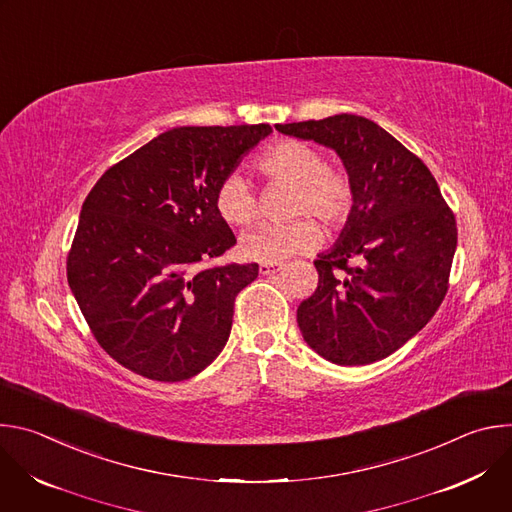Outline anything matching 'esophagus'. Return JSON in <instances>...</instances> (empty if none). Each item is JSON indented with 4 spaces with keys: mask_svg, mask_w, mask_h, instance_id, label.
Listing matches in <instances>:
<instances>
[{
    "mask_svg": "<svg viewBox=\"0 0 512 512\" xmlns=\"http://www.w3.org/2000/svg\"><path fill=\"white\" fill-rule=\"evenodd\" d=\"M281 269H283V263H261L259 265V273L261 275H273V273H277Z\"/></svg>",
    "mask_w": 512,
    "mask_h": 512,
    "instance_id": "esophagus-1",
    "label": "esophagus"
}]
</instances>
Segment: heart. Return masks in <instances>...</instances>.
<instances>
[{"mask_svg": "<svg viewBox=\"0 0 512 512\" xmlns=\"http://www.w3.org/2000/svg\"><path fill=\"white\" fill-rule=\"evenodd\" d=\"M257 168L273 182L294 186L289 214H312L328 229H340L354 210L356 192L352 178L342 168L326 166V160L314 145L300 139H279L257 158ZM214 206L218 216L229 225H251L259 214V202L253 186L241 174H229L216 186ZM322 233L310 218L289 225H263L245 233L239 241V253L247 261L279 263L291 255L316 249Z\"/></svg>", "mask_w": 512, "mask_h": 512, "instance_id": "heart-1", "label": "heart"}]
</instances>
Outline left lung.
Segmentation results:
<instances>
[{"instance_id":"8db88e82","label":"left lung","mask_w":512,"mask_h":512,"mask_svg":"<svg viewBox=\"0 0 512 512\" xmlns=\"http://www.w3.org/2000/svg\"><path fill=\"white\" fill-rule=\"evenodd\" d=\"M275 129L332 148L356 192L338 243L314 261L318 287L298 308L304 340L344 367L387 358L448 294L456 216L429 168L367 117L342 113Z\"/></svg>"}]
</instances>
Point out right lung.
Listing matches in <instances>:
<instances>
[{
    "label": "right lung",
    "mask_w": 512,
    "mask_h": 512,
    "mask_svg": "<svg viewBox=\"0 0 512 512\" xmlns=\"http://www.w3.org/2000/svg\"><path fill=\"white\" fill-rule=\"evenodd\" d=\"M271 125L176 127L113 164L83 202L68 285L101 348L152 381H186L221 354L257 263L206 267L237 239L218 182Z\"/></svg>",
    "instance_id": "right-lung-1"
}]
</instances>
